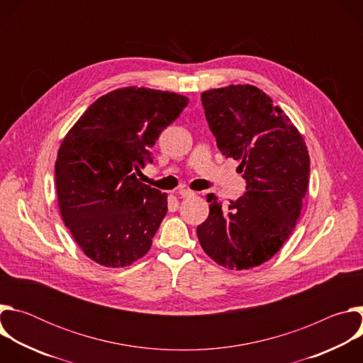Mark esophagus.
<instances>
[{
    "instance_id": "obj_1",
    "label": "esophagus",
    "mask_w": 363,
    "mask_h": 363,
    "mask_svg": "<svg viewBox=\"0 0 363 363\" xmlns=\"http://www.w3.org/2000/svg\"><path fill=\"white\" fill-rule=\"evenodd\" d=\"M178 195H179L181 198H191V196H194V195H195V192H194V191H191V189L181 188V189H178Z\"/></svg>"
}]
</instances>
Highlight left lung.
I'll list each match as a JSON object with an SVG mask.
<instances>
[{
	"label": "left lung",
	"mask_w": 363,
	"mask_h": 363,
	"mask_svg": "<svg viewBox=\"0 0 363 363\" xmlns=\"http://www.w3.org/2000/svg\"><path fill=\"white\" fill-rule=\"evenodd\" d=\"M201 100L218 149L240 162L247 191L228 208L206 195L210 216L196 228L199 244L225 269L258 267L283 247L300 217L310 172L306 142L255 86L210 89Z\"/></svg>",
	"instance_id": "obj_1"
}]
</instances>
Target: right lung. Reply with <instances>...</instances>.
I'll list each match as a JSON object with an SVG mask.
<instances>
[{"instance_id": "obj_1", "label": "right lung", "mask_w": 363, "mask_h": 363, "mask_svg": "<svg viewBox=\"0 0 363 363\" xmlns=\"http://www.w3.org/2000/svg\"><path fill=\"white\" fill-rule=\"evenodd\" d=\"M188 100L146 87L116 89L91 103L62 140L56 161L60 214L94 263L126 267L149 251L168 196L138 175Z\"/></svg>"}]
</instances>
